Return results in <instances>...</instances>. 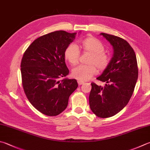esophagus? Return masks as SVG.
Wrapping results in <instances>:
<instances>
[{"instance_id":"1","label":"esophagus","mask_w":150,"mask_h":150,"mask_svg":"<svg viewBox=\"0 0 150 150\" xmlns=\"http://www.w3.org/2000/svg\"><path fill=\"white\" fill-rule=\"evenodd\" d=\"M78 85H82L84 83V81H81V80H78Z\"/></svg>"}]
</instances>
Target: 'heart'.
<instances>
[{"label": "heart", "instance_id": "b5f03b06", "mask_svg": "<svg viewBox=\"0 0 150 150\" xmlns=\"http://www.w3.org/2000/svg\"><path fill=\"white\" fill-rule=\"evenodd\" d=\"M82 47L85 52L91 53L87 65H79L73 69L72 75L78 80L87 81L91 79L97 72V68L99 70L106 69L110 63L108 56L104 53L103 44L97 39L93 37L87 38L82 41ZM80 55V51L77 44H71L64 52V57L72 65L78 63Z\"/></svg>", "mask_w": 150, "mask_h": 150}]
</instances>
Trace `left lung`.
I'll return each instance as SVG.
<instances>
[{"instance_id": "obj_1", "label": "left lung", "mask_w": 150, "mask_h": 150, "mask_svg": "<svg viewBox=\"0 0 150 150\" xmlns=\"http://www.w3.org/2000/svg\"><path fill=\"white\" fill-rule=\"evenodd\" d=\"M113 47L108 66L97 78L105 86L94 83L89 94L92 112L102 118L112 117L128 104L138 79V70L135 53L126 40L117 36L100 33Z\"/></svg>"}]
</instances>
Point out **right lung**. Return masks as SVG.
<instances>
[{
	"instance_id": "right-lung-1",
	"label": "right lung",
	"mask_w": 150,
	"mask_h": 150,
	"mask_svg": "<svg viewBox=\"0 0 150 150\" xmlns=\"http://www.w3.org/2000/svg\"><path fill=\"white\" fill-rule=\"evenodd\" d=\"M76 35V33L64 30L43 35L23 56L21 72L25 93L32 105L46 115L55 116L63 112L70 95L78 86L75 79L65 78L69 70L64 52Z\"/></svg>"
}]
</instances>
